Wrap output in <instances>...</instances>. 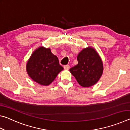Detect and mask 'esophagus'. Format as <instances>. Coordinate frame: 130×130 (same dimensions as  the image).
<instances>
[{
  "mask_svg": "<svg viewBox=\"0 0 130 130\" xmlns=\"http://www.w3.org/2000/svg\"><path fill=\"white\" fill-rule=\"evenodd\" d=\"M63 68H64L65 69L68 70V69H69V68H70V66L69 65H66L63 66Z\"/></svg>",
  "mask_w": 130,
  "mask_h": 130,
  "instance_id": "1",
  "label": "esophagus"
}]
</instances>
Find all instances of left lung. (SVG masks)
I'll return each mask as SVG.
<instances>
[{
    "instance_id": "left-lung-1",
    "label": "left lung",
    "mask_w": 130,
    "mask_h": 130,
    "mask_svg": "<svg viewBox=\"0 0 130 130\" xmlns=\"http://www.w3.org/2000/svg\"><path fill=\"white\" fill-rule=\"evenodd\" d=\"M78 64L69 69L81 86L89 87L98 82L102 76L103 67L100 56L93 48L84 49L79 53Z\"/></svg>"
}]
</instances>
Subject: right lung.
Here are the masks:
<instances>
[{"instance_id":"obj_1","label":"right lung","mask_w":130,"mask_h":130,"mask_svg":"<svg viewBox=\"0 0 130 130\" xmlns=\"http://www.w3.org/2000/svg\"><path fill=\"white\" fill-rule=\"evenodd\" d=\"M28 75L42 85L51 84L63 67L49 48L40 47L33 52L26 65Z\"/></svg>"}]
</instances>
